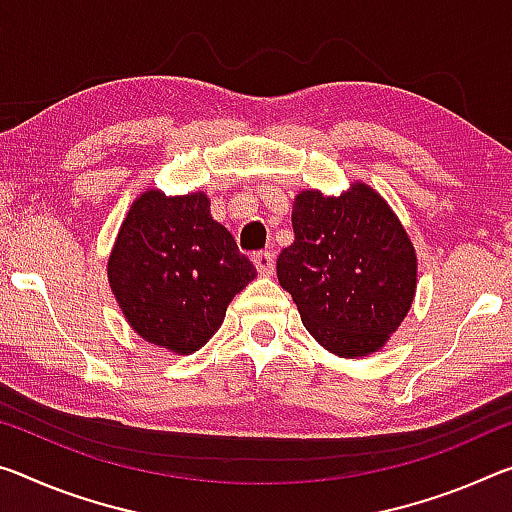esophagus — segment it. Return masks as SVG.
<instances>
[{"label": "esophagus", "instance_id": "obj_1", "mask_svg": "<svg viewBox=\"0 0 512 512\" xmlns=\"http://www.w3.org/2000/svg\"><path fill=\"white\" fill-rule=\"evenodd\" d=\"M253 264H255V269L259 271V275H273L275 262H273V253H269V250L253 255Z\"/></svg>", "mask_w": 512, "mask_h": 512}]
</instances>
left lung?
Instances as JSON below:
<instances>
[{"label": "left lung", "mask_w": 512, "mask_h": 512, "mask_svg": "<svg viewBox=\"0 0 512 512\" xmlns=\"http://www.w3.org/2000/svg\"><path fill=\"white\" fill-rule=\"evenodd\" d=\"M291 225L278 280L307 332L339 358L380 351L417 291V253L399 216L373 186L353 182L339 196L300 191Z\"/></svg>", "instance_id": "obj_1"}]
</instances>
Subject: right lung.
Returning a JSON list of instances; mask_svg holds the SVG:
<instances>
[{
	"label": "right lung",
	"mask_w": 512,
	"mask_h": 512,
	"mask_svg": "<svg viewBox=\"0 0 512 512\" xmlns=\"http://www.w3.org/2000/svg\"><path fill=\"white\" fill-rule=\"evenodd\" d=\"M209 207L205 191H143L109 255V287L125 321L145 342L175 355L205 346L232 298L257 278Z\"/></svg>",
	"instance_id": "obj_1"
}]
</instances>
